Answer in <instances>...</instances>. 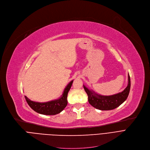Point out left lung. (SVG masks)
Returning a JSON list of instances; mask_svg holds the SVG:
<instances>
[{"label": "left lung", "mask_w": 150, "mask_h": 150, "mask_svg": "<svg viewBox=\"0 0 150 150\" xmlns=\"http://www.w3.org/2000/svg\"><path fill=\"white\" fill-rule=\"evenodd\" d=\"M128 78V83L127 87L122 92L108 96L99 95L83 85L84 89L88 96V101L89 104L95 108L101 110V111L112 110L119 107L127 100L129 95L131 87V81L129 74Z\"/></svg>", "instance_id": "left-lung-1"}]
</instances>
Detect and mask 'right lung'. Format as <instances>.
Masks as SVG:
<instances>
[{
  "label": "right lung",
  "mask_w": 150,
  "mask_h": 150,
  "mask_svg": "<svg viewBox=\"0 0 150 150\" xmlns=\"http://www.w3.org/2000/svg\"><path fill=\"white\" fill-rule=\"evenodd\" d=\"M73 81L74 80H72L67 85L61 96L58 99L44 102V103H39V102L31 101L25 96V100L30 107L39 114L48 115L58 114L62 110H64L67 105V94Z\"/></svg>",
  "instance_id": "1"
}]
</instances>
